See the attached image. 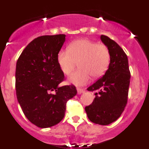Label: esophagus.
I'll list each match as a JSON object with an SVG mask.
<instances>
[{
    "label": "esophagus",
    "instance_id": "34e87169",
    "mask_svg": "<svg viewBox=\"0 0 149 149\" xmlns=\"http://www.w3.org/2000/svg\"><path fill=\"white\" fill-rule=\"evenodd\" d=\"M77 94H81V93H84V92H85V90H84V89H81V88H77Z\"/></svg>",
    "mask_w": 149,
    "mask_h": 149
}]
</instances>
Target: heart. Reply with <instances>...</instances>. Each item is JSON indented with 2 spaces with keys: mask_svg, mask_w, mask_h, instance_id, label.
<instances>
[{
  "mask_svg": "<svg viewBox=\"0 0 149 149\" xmlns=\"http://www.w3.org/2000/svg\"><path fill=\"white\" fill-rule=\"evenodd\" d=\"M110 52L104 44H97L88 39H77L68 46V50L60 51L57 63L60 70L68 75L79 63V69L72 74L68 81L82 86L90 81L91 77L98 78L104 74L110 63Z\"/></svg>",
  "mask_w": 149,
  "mask_h": 149,
  "instance_id": "1",
  "label": "heart"
}]
</instances>
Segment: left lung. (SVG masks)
I'll return each mask as SVG.
<instances>
[{
    "mask_svg": "<svg viewBox=\"0 0 149 149\" xmlns=\"http://www.w3.org/2000/svg\"><path fill=\"white\" fill-rule=\"evenodd\" d=\"M104 44L110 52V63L103 77L87 89L98 90L90 105L85 107L87 116L93 123L107 125L122 115L127 102L131 73L125 51L115 41L101 36Z\"/></svg>",
    "mask_w": 149,
    "mask_h": 149,
    "instance_id": "left-lung-1",
    "label": "left lung"
}]
</instances>
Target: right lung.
<instances>
[{"mask_svg":"<svg viewBox=\"0 0 149 149\" xmlns=\"http://www.w3.org/2000/svg\"><path fill=\"white\" fill-rule=\"evenodd\" d=\"M65 41L64 34L36 38L16 63L17 99L27 119L41 128L61 122L66 102L77 94L73 84L59 86L65 76L57 63V54Z\"/></svg>","mask_w":149,"mask_h":149,"instance_id":"right-lung-1","label":"right lung"}]
</instances>
